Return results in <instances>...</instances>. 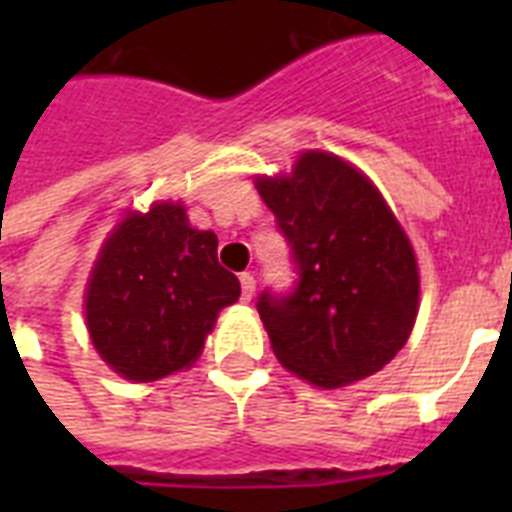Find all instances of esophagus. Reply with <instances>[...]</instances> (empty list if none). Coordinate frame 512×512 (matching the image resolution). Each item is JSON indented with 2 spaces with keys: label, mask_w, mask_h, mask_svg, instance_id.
Returning a JSON list of instances; mask_svg holds the SVG:
<instances>
[{
  "label": "esophagus",
  "mask_w": 512,
  "mask_h": 512,
  "mask_svg": "<svg viewBox=\"0 0 512 512\" xmlns=\"http://www.w3.org/2000/svg\"><path fill=\"white\" fill-rule=\"evenodd\" d=\"M239 281H241V300L249 303L252 295H255V276H252V273H241Z\"/></svg>",
  "instance_id": "34e87169"
}]
</instances>
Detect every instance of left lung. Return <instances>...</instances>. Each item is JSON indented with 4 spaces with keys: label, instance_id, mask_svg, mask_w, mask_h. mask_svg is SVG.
I'll list each match as a JSON object with an SVG mask.
<instances>
[{
    "label": "left lung",
    "instance_id": "obj_1",
    "mask_svg": "<svg viewBox=\"0 0 512 512\" xmlns=\"http://www.w3.org/2000/svg\"><path fill=\"white\" fill-rule=\"evenodd\" d=\"M297 268L295 289L257 300L289 372L342 388L380 372L412 335L420 271L404 228L366 175L305 151L292 175L257 177Z\"/></svg>",
    "mask_w": 512,
    "mask_h": 512
}]
</instances>
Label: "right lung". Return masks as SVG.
<instances>
[{"instance_id": "right-lung-1", "label": "right lung", "mask_w": 512, "mask_h": 512, "mask_svg": "<svg viewBox=\"0 0 512 512\" xmlns=\"http://www.w3.org/2000/svg\"><path fill=\"white\" fill-rule=\"evenodd\" d=\"M239 279L217 263V236L191 228L183 204L130 212L100 249L84 316L92 345L116 374L154 382L199 358Z\"/></svg>"}]
</instances>
